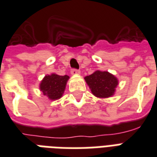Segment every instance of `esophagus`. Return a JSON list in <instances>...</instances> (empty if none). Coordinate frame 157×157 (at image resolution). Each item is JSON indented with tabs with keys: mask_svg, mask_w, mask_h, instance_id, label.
Instances as JSON below:
<instances>
[{
	"mask_svg": "<svg viewBox=\"0 0 157 157\" xmlns=\"http://www.w3.org/2000/svg\"><path fill=\"white\" fill-rule=\"evenodd\" d=\"M71 74L73 75H78V74H80V70L76 69H73L71 70Z\"/></svg>",
	"mask_w": 157,
	"mask_h": 157,
	"instance_id": "esophagus-1",
	"label": "esophagus"
}]
</instances>
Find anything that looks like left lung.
Segmentation results:
<instances>
[{"mask_svg": "<svg viewBox=\"0 0 157 157\" xmlns=\"http://www.w3.org/2000/svg\"><path fill=\"white\" fill-rule=\"evenodd\" d=\"M84 79L92 94L101 98L113 96L118 84L117 78L108 71L97 70L94 74L86 76Z\"/></svg>", "mask_w": 157, "mask_h": 157, "instance_id": "obj_1", "label": "left lung"}]
</instances>
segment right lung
<instances>
[{
    "mask_svg": "<svg viewBox=\"0 0 157 157\" xmlns=\"http://www.w3.org/2000/svg\"><path fill=\"white\" fill-rule=\"evenodd\" d=\"M69 78L68 75L61 76L56 74L46 75L41 81L40 89L44 95L48 97L49 99H59L65 90L67 81Z\"/></svg>",
    "mask_w": 157,
    "mask_h": 157,
    "instance_id": "obj_1",
    "label": "right lung"
}]
</instances>
